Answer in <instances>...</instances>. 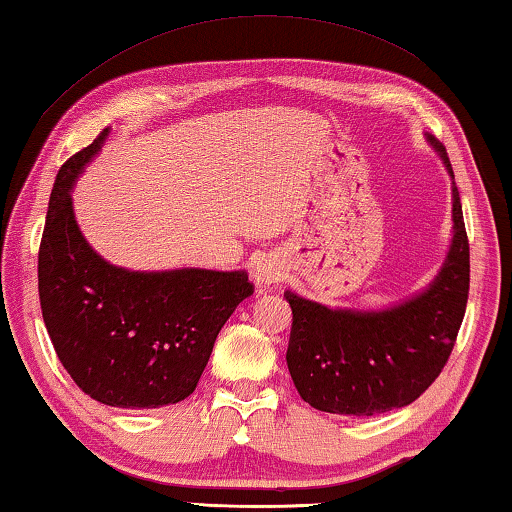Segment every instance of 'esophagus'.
<instances>
[{
	"label": "esophagus",
	"mask_w": 512,
	"mask_h": 512,
	"mask_svg": "<svg viewBox=\"0 0 512 512\" xmlns=\"http://www.w3.org/2000/svg\"><path fill=\"white\" fill-rule=\"evenodd\" d=\"M284 273H287V268H284L282 259L277 255H268V257H262L255 266V284L257 289H268L273 287V284H277L280 280H284Z\"/></svg>",
	"instance_id": "1"
}]
</instances>
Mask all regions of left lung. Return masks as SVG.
<instances>
[{
	"label": "left lung",
	"mask_w": 512,
	"mask_h": 512,
	"mask_svg": "<svg viewBox=\"0 0 512 512\" xmlns=\"http://www.w3.org/2000/svg\"><path fill=\"white\" fill-rule=\"evenodd\" d=\"M452 178V241L422 291L381 309L329 307L284 291L293 311L287 363L302 400L325 413L377 415L427 391L452 354L470 291L461 196L445 146L424 133Z\"/></svg>",
	"instance_id": "8db88e82"
}]
</instances>
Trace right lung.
<instances>
[{
	"instance_id": "add662e5",
	"label": "right lung",
	"mask_w": 512,
	"mask_h": 512,
	"mask_svg": "<svg viewBox=\"0 0 512 512\" xmlns=\"http://www.w3.org/2000/svg\"><path fill=\"white\" fill-rule=\"evenodd\" d=\"M106 128L60 167L38 255L40 307L60 363L85 395L117 409H160L194 393L248 273L131 271L94 250L76 223L72 189Z\"/></svg>"
}]
</instances>
